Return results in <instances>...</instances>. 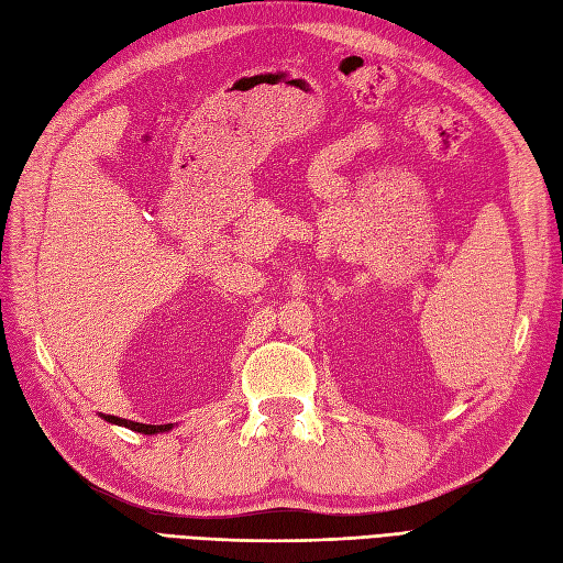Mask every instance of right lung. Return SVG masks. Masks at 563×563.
Wrapping results in <instances>:
<instances>
[{"instance_id": "add662e5", "label": "right lung", "mask_w": 563, "mask_h": 563, "mask_svg": "<svg viewBox=\"0 0 563 563\" xmlns=\"http://www.w3.org/2000/svg\"><path fill=\"white\" fill-rule=\"evenodd\" d=\"M106 420L114 422V424H124V428H129L133 432H143V434H157V432H166L174 428V424H143V422H133V420H124L117 416H106Z\"/></svg>"}]
</instances>
